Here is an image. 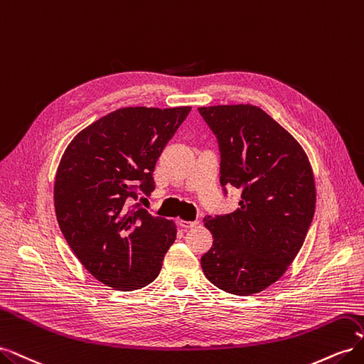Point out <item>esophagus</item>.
Instances as JSON below:
<instances>
[{"instance_id": "esophagus-1", "label": "esophagus", "mask_w": 364, "mask_h": 364, "mask_svg": "<svg viewBox=\"0 0 364 364\" xmlns=\"http://www.w3.org/2000/svg\"><path fill=\"white\" fill-rule=\"evenodd\" d=\"M179 225H181L183 229H190V228L199 226V220H193V222H188V220H179Z\"/></svg>"}]
</instances>
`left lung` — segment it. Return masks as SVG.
<instances>
[{"instance_id":"left-lung-1","label":"left lung","mask_w":364,"mask_h":364,"mask_svg":"<svg viewBox=\"0 0 364 364\" xmlns=\"http://www.w3.org/2000/svg\"><path fill=\"white\" fill-rule=\"evenodd\" d=\"M199 112L218 141L220 183L241 190L234 213L203 218L214 241L202 270L220 290L255 294L282 277L304 245L316 209L311 164L299 142L257 106Z\"/></svg>"}]
</instances>
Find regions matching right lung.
I'll use <instances>...</instances> for the list:
<instances>
[{
    "label": "right lung",
    "instance_id": "1",
    "mask_svg": "<svg viewBox=\"0 0 364 364\" xmlns=\"http://www.w3.org/2000/svg\"><path fill=\"white\" fill-rule=\"evenodd\" d=\"M190 111L117 109L79 132L63 151L54 179L58 223L77 259L107 287H146L174 243V222L134 202L155 190L156 161Z\"/></svg>",
    "mask_w": 364,
    "mask_h": 364
}]
</instances>
